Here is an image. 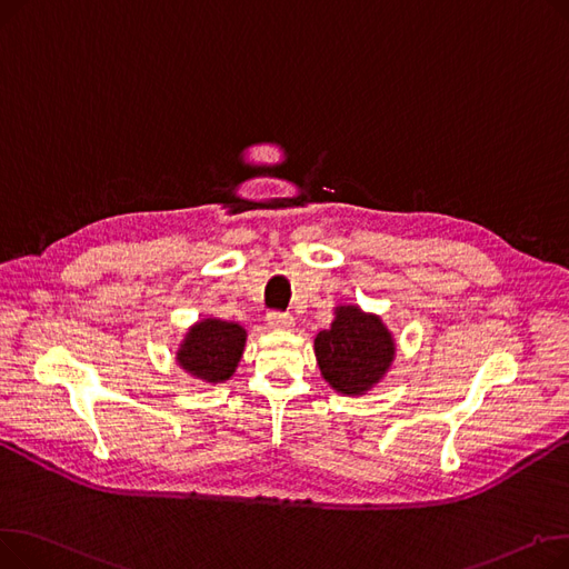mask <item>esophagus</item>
Wrapping results in <instances>:
<instances>
[{
	"label": "esophagus",
	"mask_w": 569,
	"mask_h": 569,
	"mask_svg": "<svg viewBox=\"0 0 569 569\" xmlns=\"http://www.w3.org/2000/svg\"><path fill=\"white\" fill-rule=\"evenodd\" d=\"M292 325H295V318L290 313H281V311H269L267 313L269 330H290Z\"/></svg>",
	"instance_id": "1"
}]
</instances>
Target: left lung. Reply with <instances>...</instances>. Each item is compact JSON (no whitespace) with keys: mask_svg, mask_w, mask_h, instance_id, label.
Instances as JSON below:
<instances>
[{"mask_svg":"<svg viewBox=\"0 0 569 569\" xmlns=\"http://www.w3.org/2000/svg\"><path fill=\"white\" fill-rule=\"evenodd\" d=\"M322 378L346 397L376 387L395 362L397 343L380 316L348 305L335 309V320L313 341Z\"/></svg>","mask_w":569,"mask_h":569,"instance_id":"obj_1","label":"left lung"}]
</instances>
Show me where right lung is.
<instances>
[{
    "label": "right lung",
    "instance_id": "right-lung-1",
    "mask_svg": "<svg viewBox=\"0 0 569 569\" xmlns=\"http://www.w3.org/2000/svg\"><path fill=\"white\" fill-rule=\"evenodd\" d=\"M244 343L247 330L242 325L204 318L187 332L174 360L193 378L217 385L234 373L242 360Z\"/></svg>",
    "mask_w": 569,
    "mask_h": 569
}]
</instances>
